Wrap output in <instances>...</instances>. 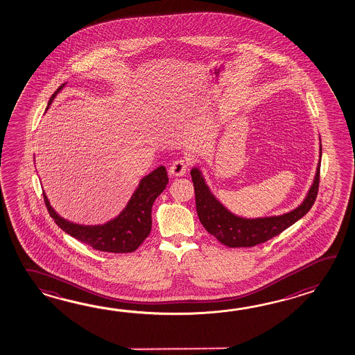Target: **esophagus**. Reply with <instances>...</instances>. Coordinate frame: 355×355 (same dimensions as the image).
<instances>
[{"label": "esophagus", "mask_w": 355, "mask_h": 355, "mask_svg": "<svg viewBox=\"0 0 355 355\" xmlns=\"http://www.w3.org/2000/svg\"><path fill=\"white\" fill-rule=\"evenodd\" d=\"M189 171V163L184 159H177L169 166V173L174 177H181Z\"/></svg>", "instance_id": "34e87169"}]
</instances>
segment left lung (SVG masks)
<instances>
[{
    "instance_id": "left-lung-1",
    "label": "left lung",
    "mask_w": 355,
    "mask_h": 355,
    "mask_svg": "<svg viewBox=\"0 0 355 355\" xmlns=\"http://www.w3.org/2000/svg\"><path fill=\"white\" fill-rule=\"evenodd\" d=\"M321 150L322 149L320 146V155ZM320 163L321 162H318L315 181L304 202L282 216L261 218H243L226 210L211 193L210 189L203 181L201 172L195 168L191 171V177L195 187L196 209L198 218L207 232H210L212 236H215L224 245L249 248L266 243L279 235L311 210L312 205L318 197Z\"/></svg>"
}]
</instances>
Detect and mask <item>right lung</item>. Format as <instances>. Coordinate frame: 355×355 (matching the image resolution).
<instances>
[{"label":"right lung","mask_w":355,"mask_h":355,"mask_svg":"<svg viewBox=\"0 0 355 355\" xmlns=\"http://www.w3.org/2000/svg\"><path fill=\"white\" fill-rule=\"evenodd\" d=\"M64 85L53 94L48 106L55 94ZM168 183L166 166H160L152 173L144 177L138 189L131 197L126 209L107 224L98 226H82L73 224L58 216L51 209L46 196L43 193L44 202L54 223L63 232L69 234L74 239L106 253H132L141 245L152 230V206L155 198L164 191Z\"/></svg>","instance_id":"right-lung-1"}]
</instances>
